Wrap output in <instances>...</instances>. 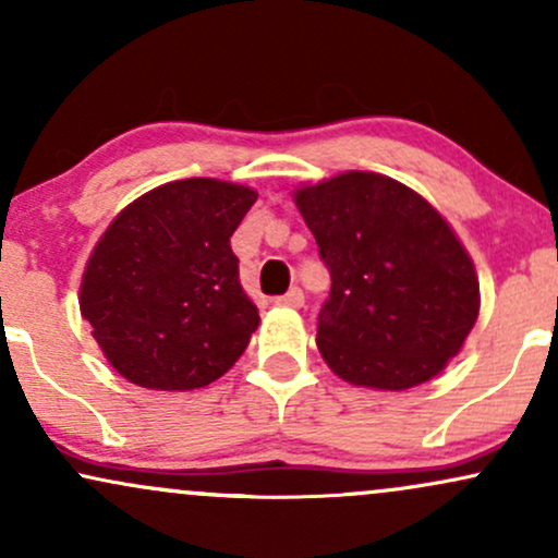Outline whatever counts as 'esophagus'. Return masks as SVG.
<instances>
[{
	"instance_id": "1",
	"label": "esophagus",
	"mask_w": 558,
	"mask_h": 558,
	"mask_svg": "<svg viewBox=\"0 0 558 558\" xmlns=\"http://www.w3.org/2000/svg\"><path fill=\"white\" fill-rule=\"evenodd\" d=\"M275 304H280V306H293V310H299V306H304V291L293 286L291 291L283 293V296L275 299Z\"/></svg>"
}]
</instances>
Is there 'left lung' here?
<instances>
[{
  "label": "left lung",
  "mask_w": 558,
  "mask_h": 558,
  "mask_svg": "<svg viewBox=\"0 0 558 558\" xmlns=\"http://www.w3.org/2000/svg\"><path fill=\"white\" fill-rule=\"evenodd\" d=\"M293 198L330 270L317 349L332 373L377 390L438 375L480 312L475 265L438 209L393 178L360 170Z\"/></svg>",
  "instance_id": "obj_1"
}]
</instances>
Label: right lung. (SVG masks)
Listing matches in <instances>:
<instances>
[{
	"mask_svg": "<svg viewBox=\"0 0 558 558\" xmlns=\"http://www.w3.org/2000/svg\"><path fill=\"white\" fill-rule=\"evenodd\" d=\"M257 191L215 178L159 185L120 213L88 257L81 315L125 380L194 390L233 367L259 312L230 235Z\"/></svg>",
	"mask_w": 558,
	"mask_h": 558,
	"instance_id": "right-lung-1",
	"label": "right lung"
}]
</instances>
